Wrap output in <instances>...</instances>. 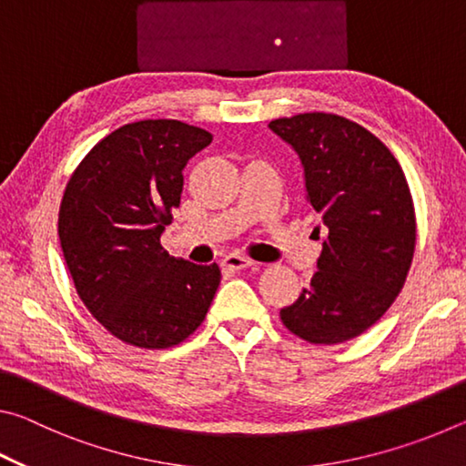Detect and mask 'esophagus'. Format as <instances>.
Returning <instances> with one entry per match:
<instances>
[{
  "mask_svg": "<svg viewBox=\"0 0 466 466\" xmlns=\"http://www.w3.org/2000/svg\"><path fill=\"white\" fill-rule=\"evenodd\" d=\"M222 265L228 267V269H232V271H240V269H247V267H252V265H257V263L250 261V258H247V257L236 255V252H232V255H228L224 258Z\"/></svg>",
  "mask_w": 466,
  "mask_h": 466,
  "instance_id": "esophagus-1",
  "label": "esophagus"
}]
</instances>
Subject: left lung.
Segmentation results:
<instances>
[{
  "instance_id": "left-lung-1",
  "label": "left lung",
  "mask_w": 466,
  "mask_h": 466,
  "mask_svg": "<svg viewBox=\"0 0 466 466\" xmlns=\"http://www.w3.org/2000/svg\"><path fill=\"white\" fill-rule=\"evenodd\" d=\"M269 127L298 152L327 228L319 271L281 309V322L312 345L350 341L384 317L411 269L417 222L405 172L374 133L345 116L302 113Z\"/></svg>"
}]
</instances>
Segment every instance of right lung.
Returning <instances> with one entry per match:
<instances>
[{
    "label": "right lung",
    "mask_w": 466,
    "mask_h": 466,
    "mask_svg": "<svg viewBox=\"0 0 466 466\" xmlns=\"http://www.w3.org/2000/svg\"><path fill=\"white\" fill-rule=\"evenodd\" d=\"M211 133L177 119L123 125L69 177L57 232L86 309L119 341L167 350L201 327L219 267L170 257L160 244L180 205L188 157Z\"/></svg>",
    "instance_id": "right-lung-1"
}]
</instances>
